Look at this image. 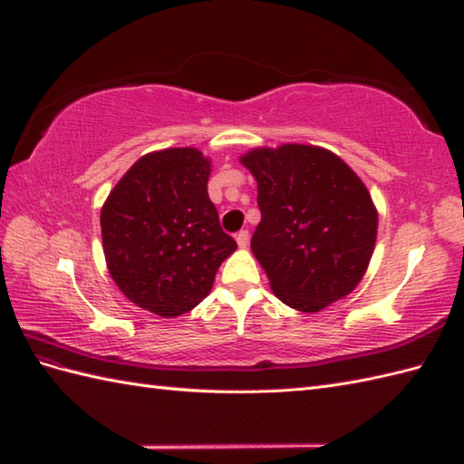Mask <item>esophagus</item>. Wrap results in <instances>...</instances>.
<instances>
[{
    "label": "esophagus",
    "instance_id": "esophagus-1",
    "mask_svg": "<svg viewBox=\"0 0 464 464\" xmlns=\"http://www.w3.org/2000/svg\"><path fill=\"white\" fill-rule=\"evenodd\" d=\"M236 242H238L240 248H246V246H248V242H250L248 230H240L238 234H236Z\"/></svg>",
    "mask_w": 464,
    "mask_h": 464
}]
</instances>
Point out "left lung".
<instances>
[{
	"label": "left lung",
	"instance_id": "left-lung-1",
	"mask_svg": "<svg viewBox=\"0 0 464 464\" xmlns=\"http://www.w3.org/2000/svg\"><path fill=\"white\" fill-rule=\"evenodd\" d=\"M240 162L258 182L262 220L250 246L272 292L304 314L352 294L377 240L363 180L335 152L300 142L252 149Z\"/></svg>",
	"mask_w": 464,
	"mask_h": 464
}]
</instances>
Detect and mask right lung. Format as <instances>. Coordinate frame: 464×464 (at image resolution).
<instances>
[{"label": "right lung", "instance_id": "right-lung-1", "mask_svg": "<svg viewBox=\"0 0 464 464\" xmlns=\"http://www.w3.org/2000/svg\"><path fill=\"white\" fill-rule=\"evenodd\" d=\"M210 159L194 149L140 157L101 208L107 270L127 300L177 317L210 294L220 264L238 248L208 198Z\"/></svg>", "mask_w": 464, "mask_h": 464}]
</instances>
